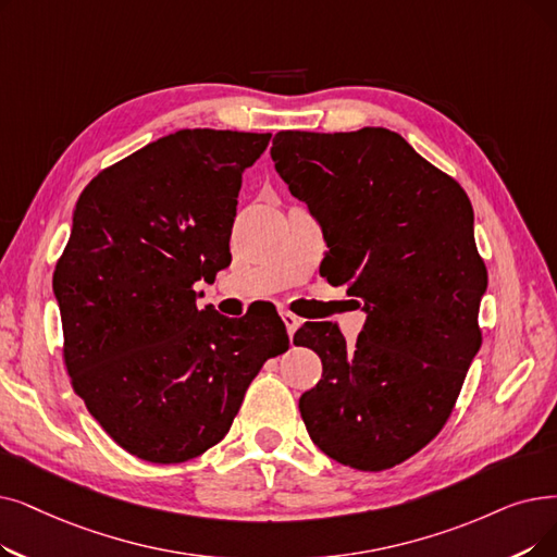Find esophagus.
<instances>
[{"instance_id":"obj_1","label":"esophagus","mask_w":557,"mask_h":557,"mask_svg":"<svg viewBox=\"0 0 557 557\" xmlns=\"http://www.w3.org/2000/svg\"><path fill=\"white\" fill-rule=\"evenodd\" d=\"M280 317H282V321H284V325H286L288 336H294V332L300 327V319L296 317V313L288 311V309H280Z\"/></svg>"}]
</instances>
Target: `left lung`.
I'll list each match as a JSON object with an SVG mask.
<instances>
[{
    "mask_svg": "<svg viewBox=\"0 0 557 557\" xmlns=\"http://www.w3.org/2000/svg\"><path fill=\"white\" fill-rule=\"evenodd\" d=\"M271 157L317 215L321 275L364 302L352 346L334 323H305L296 346L323 361L300 396L311 442L359 471L392 469L446 425L482 344L485 261L465 188L384 127L277 132Z\"/></svg>",
    "mask_w": 557,
    "mask_h": 557,
    "instance_id": "8db88e82",
    "label": "left lung"
}]
</instances>
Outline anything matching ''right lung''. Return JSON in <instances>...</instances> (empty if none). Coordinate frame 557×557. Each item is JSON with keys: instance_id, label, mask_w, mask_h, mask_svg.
I'll return each instance as SVG.
<instances>
[{"instance_id": "1", "label": "right lung", "mask_w": 557, "mask_h": 557, "mask_svg": "<svg viewBox=\"0 0 557 557\" xmlns=\"http://www.w3.org/2000/svg\"><path fill=\"white\" fill-rule=\"evenodd\" d=\"M271 134L182 129L92 177L57 261L72 389L109 437L154 465L219 444L263 361L288 348L277 311L196 305L230 265L240 177Z\"/></svg>"}]
</instances>
